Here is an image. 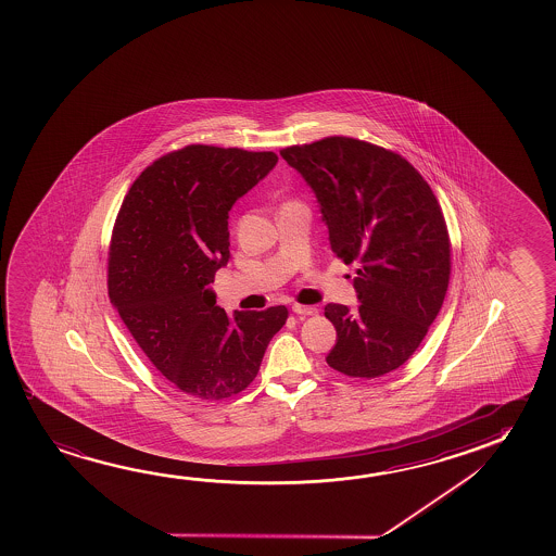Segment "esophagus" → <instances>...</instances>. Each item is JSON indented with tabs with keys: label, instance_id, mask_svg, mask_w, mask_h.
Segmentation results:
<instances>
[{
	"label": "esophagus",
	"instance_id": "obj_1",
	"mask_svg": "<svg viewBox=\"0 0 556 556\" xmlns=\"http://www.w3.org/2000/svg\"><path fill=\"white\" fill-rule=\"evenodd\" d=\"M292 312L299 314V316H316L318 308L316 306H302V304H294Z\"/></svg>",
	"mask_w": 556,
	"mask_h": 556
}]
</instances>
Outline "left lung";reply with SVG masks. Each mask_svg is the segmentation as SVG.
Here are the masks:
<instances>
[{
    "instance_id": "8db88e82",
    "label": "left lung",
    "mask_w": 556,
    "mask_h": 556,
    "mask_svg": "<svg viewBox=\"0 0 556 556\" xmlns=\"http://www.w3.org/2000/svg\"><path fill=\"white\" fill-rule=\"evenodd\" d=\"M318 198L333 254L358 264L361 306L328 304L337 372L378 378L419 349L446 296L450 237L437 195L417 168L383 147L333 136L282 149Z\"/></svg>"
}]
</instances>
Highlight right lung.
<instances>
[{"mask_svg":"<svg viewBox=\"0 0 556 556\" xmlns=\"http://www.w3.org/2000/svg\"><path fill=\"white\" fill-rule=\"evenodd\" d=\"M277 164L274 151L188 146L131 184L112 230L109 296L156 370L191 397L254 382L289 309L217 306L210 282L230 257L228 211Z\"/></svg>","mask_w":556,"mask_h":556,"instance_id":"add662e5","label":"right lung"}]
</instances>
